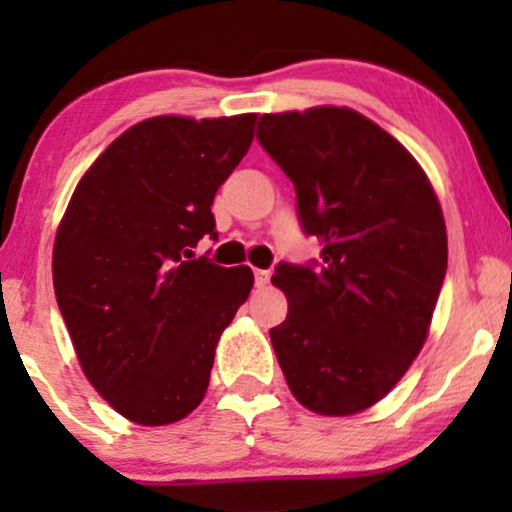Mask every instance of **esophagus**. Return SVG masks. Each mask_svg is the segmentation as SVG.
I'll list each match as a JSON object with an SVG mask.
<instances>
[{
    "label": "esophagus",
    "mask_w": 512,
    "mask_h": 512,
    "mask_svg": "<svg viewBox=\"0 0 512 512\" xmlns=\"http://www.w3.org/2000/svg\"><path fill=\"white\" fill-rule=\"evenodd\" d=\"M269 276H272V274H269L267 269H255V286H257V289H264V286L269 284Z\"/></svg>",
    "instance_id": "esophagus-1"
}]
</instances>
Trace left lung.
Segmentation results:
<instances>
[{"mask_svg":"<svg viewBox=\"0 0 512 512\" xmlns=\"http://www.w3.org/2000/svg\"><path fill=\"white\" fill-rule=\"evenodd\" d=\"M257 142L296 187L320 262L276 264L289 315L269 330L293 397L349 416L373 407L407 373L428 337L448 233L414 156L349 108L262 115Z\"/></svg>","mask_w":512,"mask_h":512,"instance_id":"8db88e82","label":"left lung"}]
</instances>
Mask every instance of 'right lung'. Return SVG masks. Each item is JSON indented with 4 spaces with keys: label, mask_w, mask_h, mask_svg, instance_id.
I'll return each mask as SVG.
<instances>
[{
    "label": "right lung",
    "mask_w": 512,
    "mask_h": 512,
    "mask_svg": "<svg viewBox=\"0 0 512 512\" xmlns=\"http://www.w3.org/2000/svg\"><path fill=\"white\" fill-rule=\"evenodd\" d=\"M257 115H161L129 127L76 185L52 250L60 313L88 383L134 424L204 399L214 351L252 289L250 267L190 260L216 238V190Z\"/></svg>",
    "instance_id": "obj_1"
}]
</instances>
